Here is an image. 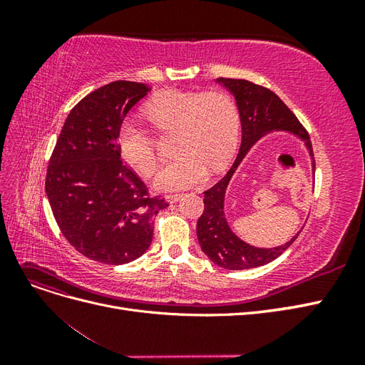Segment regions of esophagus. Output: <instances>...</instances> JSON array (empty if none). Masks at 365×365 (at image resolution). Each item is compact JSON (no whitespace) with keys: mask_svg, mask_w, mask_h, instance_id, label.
I'll return each mask as SVG.
<instances>
[{"mask_svg":"<svg viewBox=\"0 0 365 365\" xmlns=\"http://www.w3.org/2000/svg\"><path fill=\"white\" fill-rule=\"evenodd\" d=\"M181 197H182V195H165L164 200L170 204H175V202H178Z\"/></svg>","mask_w":365,"mask_h":365,"instance_id":"esophagus-1","label":"esophagus"}]
</instances>
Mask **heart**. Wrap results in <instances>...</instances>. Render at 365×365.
<instances>
[{"mask_svg":"<svg viewBox=\"0 0 365 365\" xmlns=\"http://www.w3.org/2000/svg\"><path fill=\"white\" fill-rule=\"evenodd\" d=\"M149 120L160 130L178 129V158L165 164L153 180L158 190H182L205 181L208 170H222L237 146L240 114L235 98L224 91L168 90L145 106ZM117 148L138 173L149 176L157 169L155 140L134 118L121 121Z\"/></svg>","mask_w":365,"mask_h":365,"instance_id":"heart-1","label":"heart"}]
</instances>
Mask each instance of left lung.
<instances>
[{"label": "left lung", "mask_w": 365, "mask_h": 365, "mask_svg": "<svg viewBox=\"0 0 365 365\" xmlns=\"http://www.w3.org/2000/svg\"><path fill=\"white\" fill-rule=\"evenodd\" d=\"M215 82L225 88L235 97L240 114L242 141L236 161L231 165V169L216 185L204 192L205 207L204 213L197 219L196 236L205 256L217 267L233 271L250 269L262 267V264H267L282 256L292 245V242L300 235L302 230L297 231V235L288 242L272 248L256 247L242 240L231 230L225 215V196L231 180H233L242 161L248 155V152L257 145V141L272 134V132H286V134L294 135L303 143L309 158H311L314 176L315 161L312 145L307 132L291 113V109L268 88L244 79H225V77H220Z\"/></svg>", "instance_id": "obj_1"}]
</instances>
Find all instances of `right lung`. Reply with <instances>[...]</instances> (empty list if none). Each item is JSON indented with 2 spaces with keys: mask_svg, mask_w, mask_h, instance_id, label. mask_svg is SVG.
<instances>
[{
  "mask_svg": "<svg viewBox=\"0 0 365 365\" xmlns=\"http://www.w3.org/2000/svg\"><path fill=\"white\" fill-rule=\"evenodd\" d=\"M145 83L117 81L85 96L65 120L47 169L46 193L54 219L85 257L125 264L148 251L153 219L169 204L120 160L117 132Z\"/></svg>",
  "mask_w": 365,
  "mask_h": 365,
  "instance_id": "1",
  "label": "right lung"
}]
</instances>
